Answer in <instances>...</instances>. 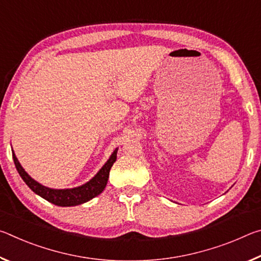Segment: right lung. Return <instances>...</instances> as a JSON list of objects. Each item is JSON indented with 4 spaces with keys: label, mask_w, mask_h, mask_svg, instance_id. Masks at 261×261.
<instances>
[{
    "label": "right lung",
    "mask_w": 261,
    "mask_h": 261,
    "mask_svg": "<svg viewBox=\"0 0 261 261\" xmlns=\"http://www.w3.org/2000/svg\"><path fill=\"white\" fill-rule=\"evenodd\" d=\"M12 158H14L15 166L17 168V171H18L20 175V177L23 178L26 185H28L34 193H37L38 196L42 197L43 199L51 202V204L62 207H68L84 204V202L93 199L94 197H96L98 194L103 191L108 182L110 168L113 167L114 162L116 161L117 148L113 152V154L109 158V160L105 163V166L101 168L98 171V174H96L93 178L88 180L87 183L81 185V187L73 189L57 190L43 187V185L38 183L37 180H34L28 173H26L24 168L20 166L18 159L16 158L14 151H12Z\"/></svg>",
    "instance_id": "obj_1"
}]
</instances>
